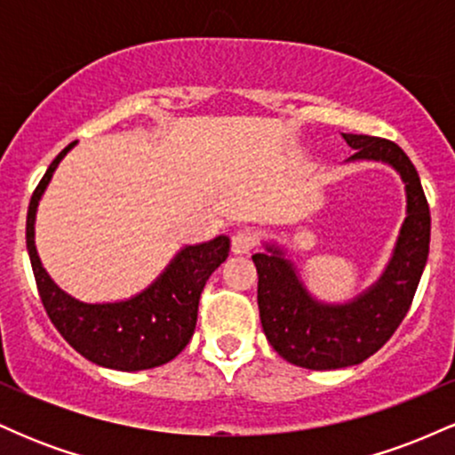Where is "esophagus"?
Returning a JSON list of instances; mask_svg holds the SVG:
<instances>
[{
    "mask_svg": "<svg viewBox=\"0 0 455 455\" xmlns=\"http://www.w3.org/2000/svg\"><path fill=\"white\" fill-rule=\"evenodd\" d=\"M254 245H257V235H254L252 231H248V228L237 231L231 239V250L235 254H248Z\"/></svg>",
    "mask_w": 455,
    "mask_h": 455,
    "instance_id": "esophagus-1",
    "label": "esophagus"
}]
</instances>
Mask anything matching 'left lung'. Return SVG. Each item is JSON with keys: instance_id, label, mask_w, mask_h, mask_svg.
<instances>
[{"instance_id": "1", "label": "left lung", "mask_w": 455, "mask_h": 455, "mask_svg": "<svg viewBox=\"0 0 455 455\" xmlns=\"http://www.w3.org/2000/svg\"><path fill=\"white\" fill-rule=\"evenodd\" d=\"M342 139L355 149L347 162H383L400 175L406 218L379 280L344 304L316 299L278 243L265 242V252L252 257L265 336L280 357L307 370L347 368L377 353L409 312L430 250V207L409 156L387 139L344 132Z\"/></svg>"}]
</instances>
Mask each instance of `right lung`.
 <instances>
[{
    "instance_id": "right-lung-1",
    "label": "right lung",
    "mask_w": 455,
    "mask_h": 455,
    "mask_svg": "<svg viewBox=\"0 0 455 455\" xmlns=\"http://www.w3.org/2000/svg\"><path fill=\"white\" fill-rule=\"evenodd\" d=\"M70 143L51 162L28 210V252L46 315L75 351L102 368L139 372L169 363L190 342L196 327L198 299L210 275L227 260L231 239L218 235L210 242L184 245L148 289L122 301L87 304L68 295L46 274L36 250V212L46 186Z\"/></svg>"
}]
</instances>
